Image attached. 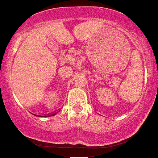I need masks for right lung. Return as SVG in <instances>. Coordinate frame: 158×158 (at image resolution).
Listing matches in <instances>:
<instances>
[{
  "mask_svg": "<svg viewBox=\"0 0 158 158\" xmlns=\"http://www.w3.org/2000/svg\"><path fill=\"white\" fill-rule=\"evenodd\" d=\"M56 113L57 112L56 111H55L54 113H53V114H52V113H51V114H48V115H44V116H46V117H48V116H53V115H55V114H56ZM34 115H35V116H40V117H44L43 116V115H37V114H33Z\"/></svg>",
  "mask_w": 158,
  "mask_h": 158,
  "instance_id": "1",
  "label": "right lung"
}]
</instances>
